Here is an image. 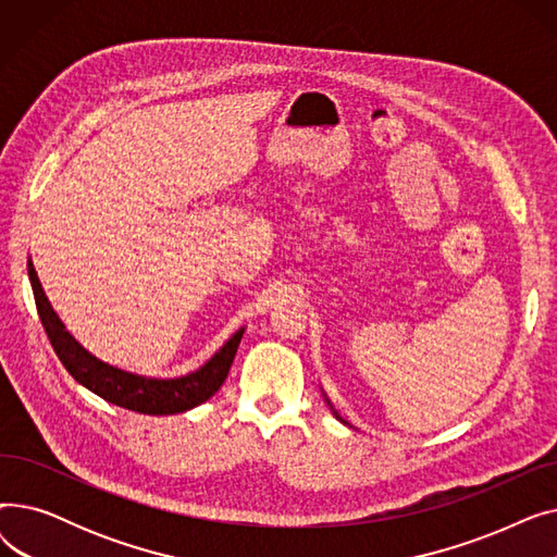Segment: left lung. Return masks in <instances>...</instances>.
Here are the masks:
<instances>
[{"instance_id":"8db88e82","label":"left lung","mask_w":557,"mask_h":557,"mask_svg":"<svg viewBox=\"0 0 557 557\" xmlns=\"http://www.w3.org/2000/svg\"><path fill=\"white\" fill-rule=\"evenodd\" d=\"M325 399H327V395H325ZM327 404H330V399H327ZM330 406H332V404H330ZM332 411H334V408H332ZM334 416H336V418H338V420H341V422H343V424H347V422H345V420H343V418H341V416H338V413H336V411H334Z\"/></svg>"}]
</instances>
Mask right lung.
<instances>
[{
	"label": "right lung",
	"mask_w": 557,
	"mask_h": 557,
	"mask_svg": "<svg viewBox=\"0 0 557 557\" xmlns=\"http://www.w3.org/2000/svg\"><path fill=\"white\" fill-rule=\"evenodd\" d=\"M28 280H32L36 307L42 320V327L51 341L53 352L61 359L65 370L76 379L81 386L103 397L106 401L128 408V411L144 416H175L185 413L189 408L208 401L225 382L230 366L237 355V347L244 336V327L234 332L225 345L205 361L198 370L173 376V379H156L126 372L103 363L92 357L87 349L65 330L63 320L58 318L53 307L49 305L38 273L28 259Z\"/></svg>",
	"instance_id": "add662e5"
}]
</instances>
